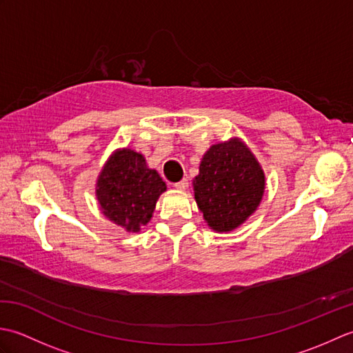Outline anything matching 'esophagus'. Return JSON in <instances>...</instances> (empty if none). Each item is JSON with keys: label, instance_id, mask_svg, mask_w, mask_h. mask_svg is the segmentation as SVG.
I'll return each mask as SVG.
<instances>
[{"label": "esophagus", "instance_id": "34e87169", "mask_svg": "<svg viewBox=\"0 0 353 353\" xmlns=\"http://www.w3.org/2000/svg\"><path fill=\"white\" fill-rule=\"evenodd\" d=\"M188 185H190L188 179H182V181H179V182L174 183V188H177V190H186V188H188Z\"/></svg>", "mask_w": 353, "mask_h": 353}]
</instances>
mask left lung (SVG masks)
Listing matches in <instances>:
<instances>
[{
  "instance_id": "1",
  "label": "left lung",
  "mask_w": 353,
  "mask_h": 353,
  "mask_svg": "<svg viewBox=\"0 0 353 353\" xmlns=\"http://www.w3.org/2000/svg\"><path fill=\"white\" fill-rule=\"evenodd\" d=\"M265 177L258 161L239 139L208 150L194 179V196L208 226L229 232L243 224L259 205Z\"/></svg>"
}]
</instances>
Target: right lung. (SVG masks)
Here are the masks:
<instances>
[{"instance_id": "1", "label": "right lung", "mask_w": 353, "mask_h": 353, "mask_svg": "<svg viewBox=\"0 0 353 353\" xmlns=\"http://www.w3.org/2000/svg\"><path fill=\"white\" fill-rule=\"evenodd\" d=\"M167 190L156 170L130 148L110 156L97 182V199L103 214L129 232H139L152 219L156 201Z\"/></svg>"}]
</instances>
